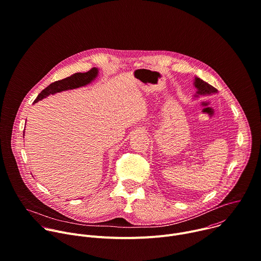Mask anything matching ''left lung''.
Instances as JSON below:
<instances>
[{"instance_id":"1","label":"left lung","mask_w":261,"mask_h":261,"mask_svg":"<svg viewBox=\"0 0 261 261\" xmlns=\"http://www.w3.org/2000/svg\"><path fill=\"white\" fill-rule=\"evenodd\" d=\"M194 85H195V87H196L197 90H198L197 91L198 95H209V94H212V93H217V90L214 88L213 86H211L210 84L204 82L200 77H195Z\"/></svg>"}]
</instances>
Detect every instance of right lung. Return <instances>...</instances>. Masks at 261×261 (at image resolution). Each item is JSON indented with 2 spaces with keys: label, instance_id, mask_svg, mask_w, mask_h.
Segmentation results:
<instances>
[{
  "label": "right lung",
  "instance_id": "1",
  "mask_svg": "<svg viewBox=\"0 0 261 261\" xmlns=\"http://www.w3.org/2000/svg\"><path fill=\"white\" fill-rule=\"evenodd\" d=\"M97 74H98V69L96 67H93L87 72H76V73L71 74L70 76L62 79L60 81H56V82L50 84L47 88H45L38 95V97L36 98V100L34 102L36 103V102L42 100L43 98H46L50 94H55V93L65 91V90L80 88V87L88 85L96 79Z\"/></svg>",
  "mask_w": 261,
  "mask_h": 261
}]
</instances>
